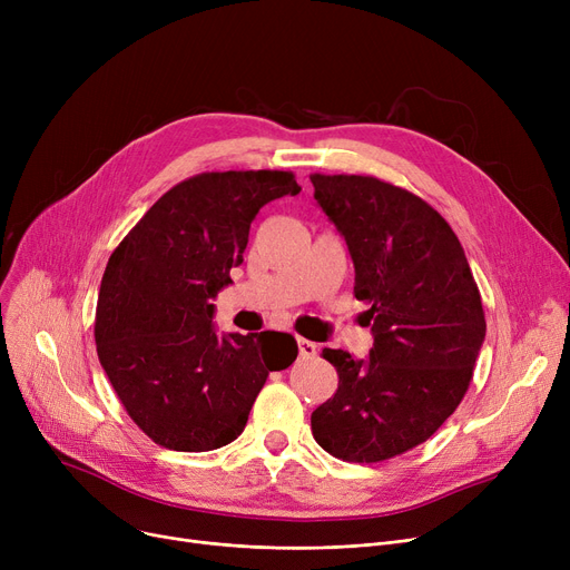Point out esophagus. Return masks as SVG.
<instances>
[{
    "label": "esophagus",
    "mask_w": 570,
    "mask_h": 570,
    "mask_svg": "<svg viewBox=\"0 0 570 570\" xmlns=\"http://www.w3.org/2000/svg\"><path fill=\"white\" fill-rule=\"evenodd\" d=\"M297 351H301V357H314L318 346L305 337H297Z\"/></svg>",
    "instance_id": "obj_1"
}]
</instances>
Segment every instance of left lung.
<instances>
[{"mask_svg":"<svg viewBox=\"0 0 570 570\" xmlns=\"http://www.w3.org/2000/svg\"><path fill=\"white\" fill-rule=\"evenodd\" d=\"M309 179L346 239L374 333L365 361L323 348L340 385L312 413V434L337 460L383 462L425 443L466 395L485 340L481 291L458 235L421 196L372 175Z\"/></svg>","mask_w":570,"mask_h":570,"instance_id":"obj_1","label":"left lung"}]
</instances>
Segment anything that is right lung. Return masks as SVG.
<instances>
[{
	"instance_id": "add662e5",
	"label": "right lung",
	"mask_w": 570,
	"mask_h": 570,
	"mask_svg": "<svg viewBox=\"0 0 570 570\" xmlns=\"http://www.w3.org/2000/svg\"><path fill=\"white\" fill-rule=\"evenodd\" d=\"M301 191L291 170H213L168 189L110 254L95 340L131 421L179 453L243 434L269 372L297 344L286 333L219 337L213 297L243 263L258 209Z\"/></svg>"
}]
</instances>
